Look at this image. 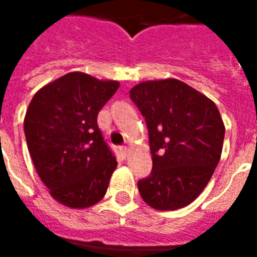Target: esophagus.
I'll return each mask as SVG.
<instances>
[{
	"label": "esophagus",
	"instance_id": "34e87169",
	"mask_svg": "<svg viewBox=\"0 0 257 257\" xmlns=\"http://www.w3.org/2000/svg\"><path fill=\"white\" fill-rule=\"evenodd\" d=\"M119 154L125 158V157L128 156V149H126V147H121V149H119Z\"/></svg>",
	"mask_w": 257,
	"mask_h": 257
}]
</instances>
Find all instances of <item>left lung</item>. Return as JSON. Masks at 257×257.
<instances>
[{
	"instance_id": "1",
	"label": "left lung",
	"mask_w": 257,
	"mask_h": 257,
	"mask_svg": "<svg viewBox=\"0 0 257 257\" xmlns=\"http://www.w3.org/2000/svg\"><path fill=\"white\" fill-rule=\"evenodd\" d=\"M129 97L149 129L153 169L138 182L146 204L183 208L198 197L219 164L224 123L212 100L179 79L147 81Z\"/></svg>"
}]
</instances>
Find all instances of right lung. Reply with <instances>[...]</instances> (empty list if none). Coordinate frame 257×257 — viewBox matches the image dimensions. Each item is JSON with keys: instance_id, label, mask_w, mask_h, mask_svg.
Listing matches in <instances>:
<instances>
[{"instance_id": "add662e5", "label": "right lung", "mask_w": 257, "mask_h": 257, "mask_svg": "<svg viewBox=\"0 0 257 257\" xmlns=\"http://www.w3.org/2000/svg\"><path fill=\"white\" fill-rule=\"evenodd\" d=\"M118 88L117 81L68 73L31 99L25 117L29 153L60 204L88 208L106 194L117 160L97 126V114Z\"/></svg>"}]
</instances>
